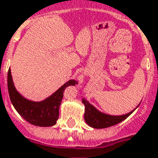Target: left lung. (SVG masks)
I'll return each instance as SVG.
<instances>
[{"instance_id":"8db88e82","label":"left lung","mask_w":158,"mask_h":158,"mask_svg":"<svg viewBox=\"0 0 158 158\" xmlns=\"http://www.w3.org/2000/svg\"><path fill=\"white\" fill-rule=\"evenodd\" d=\"M82 103L85 105V122L88 124L89 127L95 128V129H103V128H106V127H112V126H115L116 124L123 121L129 115H131L133 111L140 105L139 104L133 110L130 111L127 114L121 115H112L101 112L85 99H82Z\"/></svg>"}]
</instances>
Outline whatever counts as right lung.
<instances>
[{"label":"right lung","mask_w":158,"mask_h":158,"mask_svg":"<svg viewBox=\"0 0 158 158\" xmlns=\"http://www.w3.org/2000/svg\"><path fill=\"white\" fill-rule=\"evenodd\" d=\"M78 85V81L70 79L46 99L33 101L27 99L17 91L14 85L10 69L8 70L7 86L11 104L25 121L37 127H52L57 123L64 89L69 85Z\"/></svg>","instance_id":"add662e5"}]
</instances>
